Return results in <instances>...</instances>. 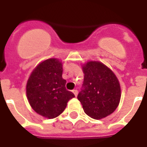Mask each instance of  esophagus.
Wrapping results in <instances>:
<instances>
[{
	"instance_id": "esophagus-1",
	"label": "esophagus",
	"mask_w": 147,
	"mask_h": 147,
	"mask_svg": "<svg viewBox=\"0 0 147 147\" xmlns=\"http://www.w3.org/2000/svg\"><path fill=\"white\" fill-rule=\"evenodd\" d=\"M73 93H74V95H75V96H77V94H78V90L76 89H75V90H73Z\"/></svg>"
}]
</instances>
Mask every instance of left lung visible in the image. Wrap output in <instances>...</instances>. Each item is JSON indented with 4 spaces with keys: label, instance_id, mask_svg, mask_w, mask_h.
Masks as SVG:
<instances>
[{
    "label": "left lung",
    "instance_id": "8db88e82",
    "mask_svg": "<svg viewBox=\"0 0 147 147\" xmlns=\"http://www.w3.org/2000/svg\"><path fill=\"white\" fill-rule=\"evenodd\" d=\"M82 69L84 82L77 98L85 113L95 119L113 113L121 98L117 77L110 68L99 62H87Z\"/></svg>",
    "mask_w": 147,
    "mask_h": 147
}]
</instances>
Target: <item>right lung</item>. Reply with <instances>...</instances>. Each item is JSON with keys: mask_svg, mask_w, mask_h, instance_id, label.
<instances>
[{"mask_svg": "<svg viewBox=\"0 0 147 147\" xmlns=\"http://www.w3.org/2000/svg\"><path fill=\"white\" fill-rule=\"evenodd\" d=\"M62 71V63L58 59H46L35 67L27 82L26 94L31 107L48 119L60 115L67 102L75 97L66 90Z\"/></svg>", "mask_w": 147, "mask_h": 147, "instance_id": "1", "label": "right lung"}]
</instances>
